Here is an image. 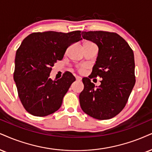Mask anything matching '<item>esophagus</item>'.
<instances>
[{"instance_id":"esophagus-1","label":"esophagus","mask_w":152,"mask_h":152,"mask_svg":"<svg viewBox=\"0 0 152 152\" xmlns=\"http://www.w3.org/2000/svg\"><path fill=\"white\" fill-rule=\"evenodd\" d=\"M76 80H77V81H81V80H82V77H81L77 76V77H76Z\"/></svg>"}]
</instances>
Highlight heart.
<instances>
[{"instance_id": "b5f03b06", "label": "heart", "mask_w": 152, "mask_h": 152, "mask_svg": "<svg viewBox=\"0 0 152 152\" xmlns=\"http://www.w3.org/2000/svg\"><path fill=\"white\" fill-rule=\"evenodd\" d=\"M94 44V43H92V42H86L85 44ZM85 44H84V45H85ZM82 69H83V67H82L81 70H82Z\"/></svg>"}]
</instances>
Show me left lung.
Listing matches in <instances>:
<instances>
[{
	"instance_id": "obj_1",
	"label": "left lung",
	"mask_w": 152,
	"mask_h": 152,
	"mask_svg": "<svg viewBox=\"0 0 152 152\" xmlns=\"http://www.w3.org/2000/svg\"><path fill=\"white\" fill-rule=\"evenodd\" d=\"M83 39L99 47L96 64L91 76L102 78L96 88L89 78L82 79L84 89L80 93L82 110L98 120H108L118 115L128 102L135 84L134 58L126 41L114 32L82 31Z\"/></svg>"
}]
</instances>
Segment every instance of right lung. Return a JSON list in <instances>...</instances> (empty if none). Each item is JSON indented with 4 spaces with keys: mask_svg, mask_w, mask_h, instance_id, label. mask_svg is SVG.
<instances>
[{
    "mask_svg": "<svg viewBox=\"0 0 152 152\" xmlns=\"http://www.w3.org/2000/svg\"><path fill=\"white\" fill-rule=\"evenodd\" d=\"M80 32H34L17 50L13 77L19 98L28 113L44 117L61 106L75 77L65 72L61 79L53 81L50 73L54 63L63 59L67 48L81 40Z\"/></svg>",
    "mask_w": 152,
    "mask_h": 152,
    "instance_id": "obj_1",
    "label": "right lung"
}]
</instances>
